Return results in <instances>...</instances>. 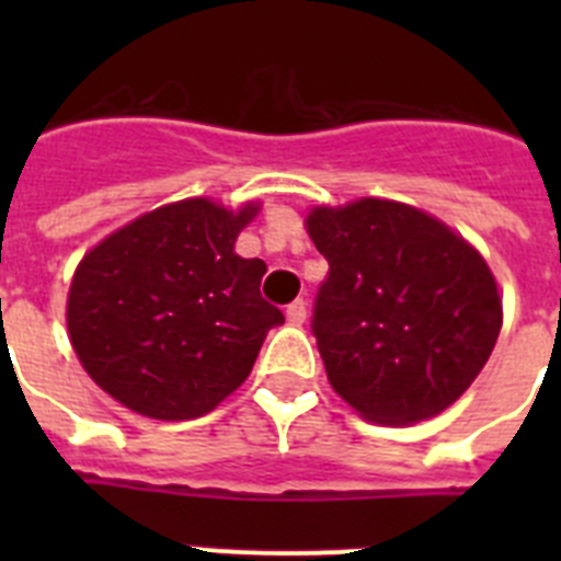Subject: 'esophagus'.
I'll list each match as a JSON object with an SVG mask.
<instances>
[{
  "mask_svg": "<svg viewBox=\"0 0 561 561\" xmlns=\"http://www.w3.org/2000/svg\"><path fill=\"white\" fill-rule=\"evenodd\" d=\"M306 314H309V311H306L304 300H295V304H291L289 309H286V320H289L291 325H304L306 323Z\"/></svg>",
  "mask_w": 561,
  "mask_h": 561,
  "instance_id": "1",
  "label": "esophagus"
}]
</instances>
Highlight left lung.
Here are the masks:
<instances>
[{
    "label": "left lung",
    "mask_w": 561,
    "mask_h": 561,
    "mask_svg": "<svg viewBox=\"0 0 561 561\" xmlns=\"http://www.w3.org/2000/svg\"><path fill=\"white\" fill-rule=\"evenodd\" d=\"M306 232L329 261L311 329L334 393L385 427L453 408L503 329L485 257L427 210L376 196L311 207Z\"/></svg>",
    "instance_id": "1"
}]
</instances>
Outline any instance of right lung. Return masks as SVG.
Instances as JSON below:
<instances>
[{
	"instance_id": "1",
	"label": "right lung",
	"mask_w": 561,
	"mask_h": 561,
	"mask_svg": "<svg viewBox=\"0 0 561 561\" xmlns=\"http://www.w3.org/2000/svg\"><path fill=\"white\" fill-rule=\"evenodd\" d=\"M261 202H171L81 257L67 331L98 388L146 419L187 421L244 385L270 329L284 323L261 297L264 261L236 252Z\"/></svg>"
}]
</instances>
